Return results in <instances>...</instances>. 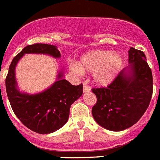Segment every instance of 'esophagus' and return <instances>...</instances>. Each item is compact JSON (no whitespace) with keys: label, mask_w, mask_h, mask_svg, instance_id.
Returning <instances> with one entry per match:
<instances>
[{"label":"esophagus","mask_w":160,"mask_h":160,"mask_svg":"<svg viewBox=\"0 0 160 160\" xmlns=\"http://www.w3.org/2000/svg\"><path fill=\"white\" fill-rule=\"evenodd\" d=\"M91 91V88H90L89 86L86 85V83L83 84V92L85 93V92H87V91Z\"/></svg>","instance_id":"obj_1"}]
</instances>
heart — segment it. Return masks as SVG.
I'll return each mask as SVG.
<instances>
[{
    "label": "heart",
    "mask_w": 160,
    "mask_h": 160,
    "mask_svg": "<svg viewBox=\"0 0 160 160\" xmlns=\"http://www.w3.org/2000/svg\"><path fill=\"white\" fill-rule=\"evenodd\" d=\"M122 65V58L117 52L106 50H95L81 57L78 67L72 66L75 72L94 73V81L101 86H107L114 80Z\"/></svg>",
    "instance_id": "b5f03b06"
}]
</instances>
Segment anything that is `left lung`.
I'll list each match as a JSON object with an SVG mask.
<instances>
[{"instance_id": "left-lung-1", "label": "left lung", "mask_w": 160, "mask_h": 160, "mask_svg": "<svg viewBox=\"0 0 160 160\" xmlns=\"http://www.w3.org/2000/svg\"><path fill=\"white\" fill-rule=\"evenodd\" d=\"M130 71L124 69L107 87L92 88L97 101L92 115L99 125L121 131L133 125L147 111L153 93L151 68L142 51L129 50Z\"/></svg>"}]
</instances>
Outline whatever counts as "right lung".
Here are the masks:
<instances>
[{"mask_svg":"<svg viewBox=\"0 0 160 160\" xmlns=\"http://www.w3.org/2000/svg\"><path fill=\"white\" fill-rule=\"evenodd\" d=\"M26 53H43L58 58L61 53L54 45L37 43L27 45L14 57L5 78V89L13 112L23 125L41 134L52 133L69 119V109L82 95V84L72 85L58 74L57 82L43 92L36 95L21 93L17 89L14 69L18 61Z\"/></svg>","mask_w":160,"mask_h":160,"instance_id":"add662e5","label":"right lung"}]
</instances>
